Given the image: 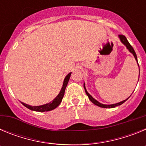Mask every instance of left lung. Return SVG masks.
I'll return each mask as SVG.
<instances>
[{
  "mask_svg": "<svg viewBox=\"0 0 146 146\" xmlns=\"http://www.w3.org/2000/svg\"><path fill=\"white\" fill-rule=\"evenodd\" d=\"M118 37H119L120 40H121V42H122V43H123V44L125 45V46H126V48L128 49L129 51V52H131V53L133 54V55H134V57H135V60H136L137 62V55H136V53H135V50H134L133 47H131V45L129 43L128 40H127V38H126V36H123V35H119V36H118ZM137 64H138V62H137ZM138 66H139V64H138ZM84 88H85V91H86V94H87V96H88L89 99L91 100V102L94 103V104H96V105H97V106L100 107V108H115V107L119 106V105L122 104H123V103H124L125 102H126V100H127V99H125V100H123V101L121 102L116 103V104H102V103L99 102H98V101H96V99H94V98H93L92 96H91V95H90V94H88V91H86V87H85V83H84Z\"/></svg>",
  "mask_w": 146,
  "mask_h": 146,
  "instance_id": "1",
  "label": "left lung"
}]
</instances>
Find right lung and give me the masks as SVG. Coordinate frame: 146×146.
<instances>
[{
  "mask_svg": "<svg viewBox=\"0 0 146 146\" xmlns=\"http://www.w3.org/2000/svg\"><path fill=\"white\" fill-rule=\"evenodd\" d=\"M71 74H72V72H70L69 74H68L66 76L65 79H64V83H63V87L61 88V90H60V93H59L58 95L52 100V102H50V103L43 104V105H40V106H31V105H28V104H25V103H21L24 105V106L26 107L27 108L30 109L31 110H33V111L45 112L52 110H54L55 108H57L59 104H60V103L61 102L62 99L64 97V93H65V89L66 88L68 82H69V78H70Z\"/></svg>",
  "mask_w": 146,
  "mask_h": 146,
  "instance_id": "right-lung-1",
  "label": "right lung"
}]
</instances>
